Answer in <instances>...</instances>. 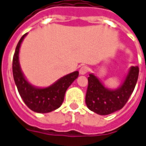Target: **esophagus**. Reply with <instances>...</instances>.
<instances>
[{"label":"esophagus","instance_id":"esophagus-1","mask_svg":"<svg viewBox=\"0 0 146 146\" xmlns=\"http://www.w3.org/2000/svg\"><path fill=\"white\" fill-rule=\"evenodd\" d=\"M89 71V67L88 66H82L80 67V75H85V74H87L88 72Z\"/></svg>","mask_w":146,"mask_h":146}]
</instances>
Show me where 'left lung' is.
I'll list each match as a JSON object with an SVG mask.
<instances>
[{"mask_svg": "<svg viewBox=\"0 0 146 146\" xmlns=\"http://www.w3.org/2000/svg\"><path fill=\"white\" fill-rule=\"evenodd\" d=\"M138 74V66H132L124 84L114 91L105 88L95 75L90 74L85 100L88 108L99 115H108L121 109L134 90Z\"/></svg>", "mask_w": 146, "mask_h": 146, "instance_id": "obj_1", "label": "left lung"}]
</instances>
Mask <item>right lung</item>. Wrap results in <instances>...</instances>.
I'll list each match as a JSON object with an SVG mask.
<instances>
[{"label":"right lung","mask_w":146,"mask_h":146,"mask_svg":"<svg viewBox=\"0 0 146 146\" xmlns=\"http://www.w3.org/2000/svg\"><path fill=\"white\" fill-rule=\"evenodd\" d=\"M25 34L17 45L13 58V75L18 92L23 101L32 111L39 113H46L57 109L62 105L66 89L79 76V71L72 72L58 80L46 88H36L30 85L21 71L18 61V54L21 43Z\"/></svg>","instance_id":"right-lung-1"}]
</instances>
